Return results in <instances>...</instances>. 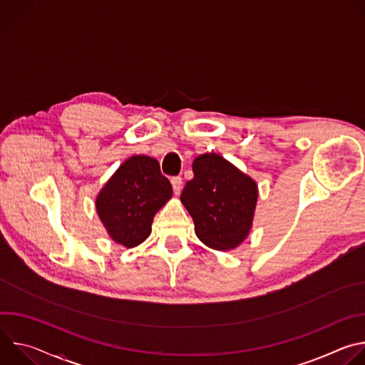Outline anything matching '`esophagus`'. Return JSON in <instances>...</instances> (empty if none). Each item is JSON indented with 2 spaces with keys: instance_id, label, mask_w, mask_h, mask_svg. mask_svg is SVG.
<instances>
[{
  "instance_id": "34e87169",
  "label": "esophagus",
  "mask_w": 365,
  "mask_h": 365,
  "mask_svg": "<svg viewBox=\"0 0 365 365\" xmlns=\"http://www.w3.org/2000/svg\"><path fill=\"white\" fill-rule=\"evenodd\" d=\"M172 186H173L175 195H179V193H180V189H182V178H180V176L172 178Z\"/></svg>"
}]
</instances>
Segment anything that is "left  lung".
<instances>
[{
	"instance_id": "obj_1",
	"label": "left lung",
	"mask_w": 365,
	"mask_h": 365,
	"mask_svg": "<svg viewBox=\"0 0 365 365\" xmlns=\"http://www.w3.org/2000/svg\"><path fill=\"white\" fill-rule=\"evenodd\" d=\"M180 195L196 237L210 248L234 250L248 237L258 200L257 182L217 153L197 155Z\"/></svg>"
}]
</instances>
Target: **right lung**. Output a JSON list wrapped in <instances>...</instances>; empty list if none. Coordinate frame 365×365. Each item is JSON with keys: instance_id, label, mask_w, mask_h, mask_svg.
<instances>
[{"instance_id": "1", "label": "right lung", "mask_w": 365, "mask_h": 365, "mask_svg": "<svg viewBox=\"0 0 365 365\" xmlns=\"http://www.w3.org/2000/svg\"><path fill=\"white\" fill-rule=\"evenodd\" d=\"M172 195V185L162 175L159 162L135 154L102 186L95 207L108 237L125 248H134L148 238L154 215Z\"/></svg>"}]
</instances>
